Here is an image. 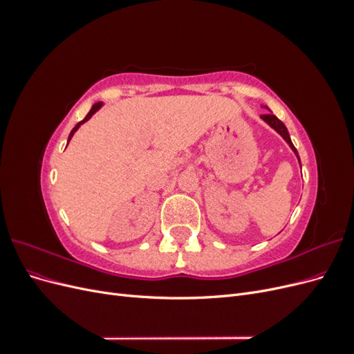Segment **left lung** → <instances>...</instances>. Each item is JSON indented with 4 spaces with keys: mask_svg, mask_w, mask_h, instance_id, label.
<instances>
[{
    "mask_svg": "<svg viewBox=\"0 0 354 354\" xmlns=\"http://www.w3.org/2000/svg\"><path fill=\"white\" fill-rule=\"evenodd\" d=\"M261 118H263V120H264L267 124H269V125L273 128V130H276L277 133H279V134L285 138V142L289 145V147L292 149L294 153H295L297 158L299 159L297 149L294 147V145H292V142H291V137H289V134H288V130H286L285 124H283L281 120H277V118H276L273 113H264V115H261Z\"/></svg>",
    "mask_w": 354,
    "mask_h": 354,
    "instance_id": "1",
    "label": "left lung"
}]
</instances>
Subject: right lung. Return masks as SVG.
Returning a JSON list of instances; mask_svg holds the SVG:
<instances>
[{"label": "right lung", "instance_id": "1", "mask_svg": "<svg viewBox=\"0 0 354 354\" xmlns=\"http://www.w3.org/2000/svg\"><path fill=\"white\" fill-rule=\"evenodd\" d=\"M102 104H103L102 102H99V103H94V104H93V108H91V111H90V112L87 113V116H85V118H84V120H82L81 122H78L77 125H75V127H73V130H72V131H71V134H69V138H68V143H69V140H71V138H72L73 133H75V131H77V130H78V128L81 127V124H84L85 121H88V120H90V118H91V116H93V115H94L95 112H97V111H99V109L102 108Z\"/></svg>", "mask_w": 354, "mask_h": 354}]
</instances>
